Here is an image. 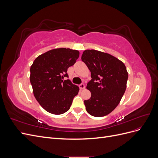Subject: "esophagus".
<instances>
[{
    "label": "esophagus",
    "mask_w": 158,
    "mask_h": 158,
    "mask_svg": "<svg viewBox=\"0 0 158 158\" xmlns=\"http://www.w3.org/2000/svg\"><path fill=\"white\" fill-rule=\"evenodd\" d=\"M79 88H80V89H85V85H84V84H80V85H79Z\"/></svg>",
    "instance_id": "1"
}]
</instances>
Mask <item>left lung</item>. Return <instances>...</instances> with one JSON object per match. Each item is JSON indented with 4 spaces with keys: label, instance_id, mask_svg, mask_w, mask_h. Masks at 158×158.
Segmentation results:
<instances>
[{
    "label": "left lung",
    "instance_id": "left-lung-1",
    "mask_svg": "<svg viewBox=\"0 0 158 158\" xmlns=\"http://www.w3.org/2000/svg\"><path fill=\"white\" fill-rule=\"evenodd\" d=\"M81 59L91 72L86 88L91 98L85 100L87 112L94 117L111 113L120 103L127 88L128 72L121 60L107 52L85 50Z\"/></svg>",
    "mask_w": 158,
    "mask_h": 158
}]
</instances>
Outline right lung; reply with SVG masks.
I'll list each match as a JSON object with an SVG mask.
<instances>
[{"instance_id": "1", "label": "right lung", "mask_w": 158, "mask_h": 158, "mask_svg": "<svg viewBox=\"0 0 158 158\" xmlns=\"http://www.w3.org/2000/svg\"><path fill=\"white\" fill-rule=\"evenodd\" d=\"M77 50L54 49L38 56L30 68L33 95L40 106L51 114H61L70 109L79 88L68 77L67 69L78 59Z\"/></svg>"}]
</instances>
